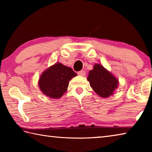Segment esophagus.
I'll return each instance as SVG.
<instances>
[{
  "instance_id": "esophagus-1",
  "label": "esophagus",
  "mask_w": 152,
  "mask_h": 152,
  "mask_svg": "<svg viewBox=\"0 0 152 152\" xmlns=\"http://www.w3.org/2000/svg\"><path fill=\"white\" fill-rule=\"evenodd\" d=\"M78 74L79 76H85L86 75V72L84 70H81L78 72Z\"/></svg>"
}]
</instances>
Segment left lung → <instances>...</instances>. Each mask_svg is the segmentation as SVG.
Instances as JSON below:
<instances>
[{
    "mask_svg": "<svg viewBox=\"0 0 152 152\" xmlns=\"http://www.w3.org/2000/svg\"><path fill=\"white\" fill-rule=\"evenodd\" d=\"M87 80L93 91L102 98H107L113 94L118 88L119 80L101 64H96L93 70L89 72Z\"/></svg>",
    "mask_w": 152,
    "mask_h": 152,
    "instance_id": "1",
    "label": "left lung"
}]
</instances>
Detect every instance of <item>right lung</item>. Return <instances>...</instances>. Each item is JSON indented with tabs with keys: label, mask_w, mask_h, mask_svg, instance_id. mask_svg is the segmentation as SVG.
Returning a JSON list of instances; mask_svg holds the SVG:
<instances>
[{
	"label": "right lung",
	"mask_w": 152,
	"mask_h": 152,
	"mask_svg": "<svg viewBox=\"0 0 152 152\" xmlns=\"http://www.w3.org/2000/svg\"><path fill=\"white\" fill-rule=\"evenodd\" d=\"M76 76L77 74L70 67L56 63L42 74L38 84L46 96L59 99L66 92L70 80Z\"/></svg>",
	"instance_id": "right-lung-1"
}]
</instances>
